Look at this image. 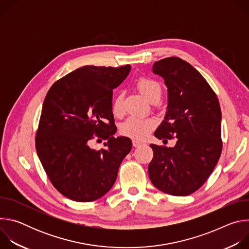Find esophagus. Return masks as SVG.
<instances>
[{
    "label": "esophagus",
    "instance_id": "esophagus-1",
    "mask_svg": "<svg viewBox=\"0 0 249 249\" xmlns=\"http://www.w3.org/2000/svg\"><path fill=\"white\" fill-rule=\"evenodd\" d=\"M132 144H133V146H134L135 148L140 147V146L143 145V143H142V142H140V141H138V140H132Z\"/></svg>",
    "mask_w": 249,
    "mask_h": 249
}]
</instances>
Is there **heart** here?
<instances>
[{
    "instance_id": "heart-1",
    "label": "heart",
    "mask_w": 249,
    "mask_h": 249,
    "mask_svg": "<svg viewBox=\"0 0 249 249\" xmlns=\"http://www.w3.org/2000/svg\"><path fill=\"white\" fill-rule=\"evenodd\" d=\"M137 89L147 100L152 103H156L160 99L162 89L160 84L151 78H141L137 82ZM123 96L118 94L112 104V113L116 117H120L123 114ZM156 126V122L152 118H138L131 117L127 119L120 128L122 135L132 138L134 140L142 141L147 138L150 132Z\"/></svg>"
}]
</instances>
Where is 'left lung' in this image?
<instances>
[{"label": "left lung", "mask_w": 249, "mask_h": 249, "mask_svg": "<svg viewBox=\"0 0 249 249\" xmlns=\"http://www.w3.org/2000/svg\"><path fill=\"white\" fill-rule=\"evenodd\" d=\"M163 78L168 103L164 120L155 132L163 141L177 138L173 148L151 144L148 171L152 183L173 196H187L209 178L222 154L220 103L198 71L178 57L154 63Z\"/></svg>", "instance_id": "1"}]
</instances>
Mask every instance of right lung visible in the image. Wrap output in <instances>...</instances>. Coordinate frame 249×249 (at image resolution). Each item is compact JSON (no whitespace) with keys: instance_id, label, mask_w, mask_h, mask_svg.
I'll return each instance as SVG.
<instances>
[{"instance_id":"1","label":"right lung","mask_w":249,"mask_h":249,"mask_svg":"<svg viewBox=\"0 0 249 249\" xmlns=\"http://www.w3.org/2000/svg\"><path fill=\"white\" fill-rule=\"evenodd\" d=\"M130 70L85 66L54 83L45 96L35 148L53 186L71 200L91 202L107 193L131 151L129 138L113 136L112 113L113 89ZM94 137L107 139V149H91Z\"/></svg>"}]
</instances>
